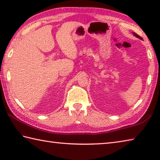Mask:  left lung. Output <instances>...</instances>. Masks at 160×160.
I'll list each match as a JSON object with an SVG mask.
<instances>
[{
	"label": "left lung",
	"instance_id": "8db88e82",
	"mask_svg": "<svg viewBox=\"0 0 160 160\" xmlns=\"http://www.w3.org/2000/svg\"><path fill=\"white\" fill-rule=\"evenodd\" d=\"M133 34H134V36H135L137 38H139V39H142V38L141 37H140L139 35H138L137 34H135V33H133Z\"/></svg>",
	"mask_w": 160,
	"mask_h": 160
}]
</instances>
